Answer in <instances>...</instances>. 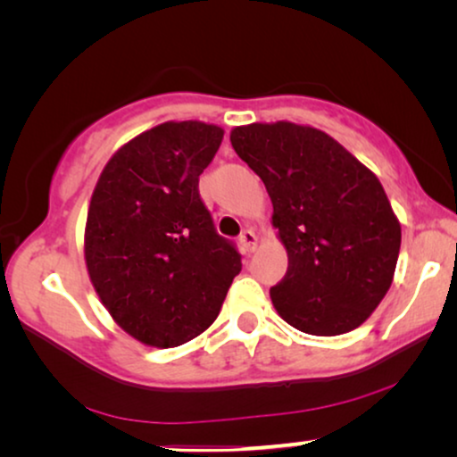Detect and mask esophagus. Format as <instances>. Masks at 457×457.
<instances>
[{"instance_id": "1", "label": "esophagus", "mask_w": 457, "mask_h": 457, "mask_svg": "<svg viewBox=\"0 0 457 457\" xmlns=\"http://www.w3.org/2000/svg\"><path fill=\"white\" fill-rule=\"evenodd\" d=\"M239 243H241L243 252L252 253L253 249H255V245H258V237H255V233H253L252 228H245V230H243V233L239 235Z\"/></svg>"}]
</instances>
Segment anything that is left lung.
<instances>
[{
	"label": "left lung",
	"instance_id": "8db88e82",
	"mask_svg": "<svg viewBox=\"0 0 457 457\" xmlns=\"http://www.w3.org/2000/svg\"><path fill=\"white\" fill-rule=\"evenodd\" d=\"M237 155L264 180L289 268L270 297L308 335L358 328L389 291L402 227L378 179L322 130L293 122L230 133Z\"/></svg>",
	"mask_w": 457,
	"mask_h": 457
}]
</instances>
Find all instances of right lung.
Masks as SVG:
<instances>
[{
	"mask_svg": "<svg viewBox=\"0 0 457 457\" xmlns=\"http://www.w3.org/2000/svg\"><path fill=\"white\" fill-rule=\"evenodd\" d=\"M222 135L197 120L158 124L112 155L93 191L87 270L118 327L145 345L202 335L241 272V253L199 195Z\"/></svg>",
	"mask_w": 457,
	"mask_h": 457,
	"instance_id": "add662e5",
	"label": "right lung"
}]
</instances>
